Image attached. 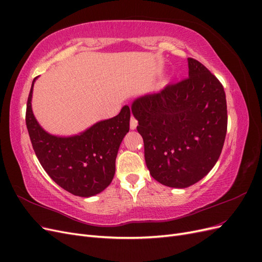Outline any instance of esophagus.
I'll return each instance as SVG.
<instances>
[{
	"instance_id": "obj_1",
	"label": "esophagus",
	"mask_w": 262,
	"mask_h": 262,
	"mask_svg": "<svg viewBox=\"0 0 262 262\" xmlns=\"http://www.w3.org/2000/svg\"><path fill=\"white\" fill-rule=\"evenodd\" d=\"M137 125H138V120L133 116H131V118H130V128H131V130L136 129Z\"/></svg>"
}]
</instances>
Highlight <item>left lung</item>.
Segmentation results:
<instances>
[{"label":"left lung","instance_id":"left-lung-1","mask_svg":"<svg viewBox=\"0 0 262 262\" xmlns=\"http://www.w3.org/2000/svg\"><path fill=\"white\" fill-rule=\"evenodd\" d=\"M189 76L132 104L152 177L186 188L201 180L221 155L227 131L224 87L201 62L188 58Z\"/></svg>","mask_w":262,"mask_h":262}]
</instances>
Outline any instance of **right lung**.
<instances>
[{
    "instance_id": "1",
    "label": "right lung",
    "mask_w": 262,
    "mask_h": 262,
    "mask_svg": "<svg viewBox=\"0 0 262 262\" xmlns=\"http://www.w3.org/2000/svg\"><path fill=\"white\" fill-rule=\"evenodd\" d=\"M27 99L26 125L39 163L51 179L70 193L92 196L106 189L114 179L119 146L130 128V108L94 124L80 136L59 138L38 124Z\"/></svg>"
}]
</instances>
